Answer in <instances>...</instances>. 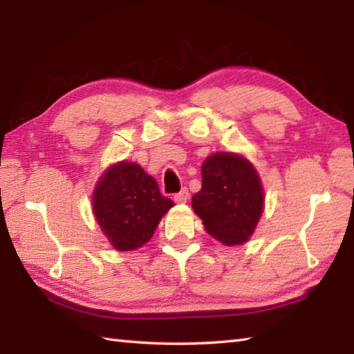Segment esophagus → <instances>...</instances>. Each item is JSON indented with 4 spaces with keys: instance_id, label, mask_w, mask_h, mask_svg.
I'll list each match as a JSON object with an SVG mask.
<instances>
[{
    "instance_id": "esophagus-1",
    "label": "esophagus",
    "mask_w": 354,
    "mask_h": 354,
    "mask_svg": "<svg viewBox=\"0 0 354 354\" xmlns=\"http://www.w3.org/2000/svg\"><path fill=\"white\" fill-rule=\"evenodd\" d=\"M189 196H190L189 190L187 189H183L181 192H178V194L173 195V198H175L176 203H185V201L189 200Z\"/></svg>"
}]
</instances>
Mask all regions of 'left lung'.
Returning <instances> with one entry per match:
<instances>
[{
	"mask_svg": "<svg viewBox=\"0 0 354 354\" xmlns=\"http://www.w3.org/2000/svg\"><path fill=\"white\" fill-rule=\"evenodd\" d=\"M201 175V190L192 198V207L206 231L225 245L247 242L263 206L253 165L242 156L217 153L205 160Z\"/></svg>",
	"mask_w": 354,
	"mask_h": 354,
	"instance_id": "left-lung-1",
	"label": "left lung"
}]
</instances>
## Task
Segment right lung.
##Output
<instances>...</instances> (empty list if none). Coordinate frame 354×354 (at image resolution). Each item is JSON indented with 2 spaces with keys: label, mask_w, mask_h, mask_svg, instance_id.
Returning a JSON list of instances; mask_svg holds the SVG:
<instances>
[{
  "label": "right lung",
  "mask_w": 354,
  "mask_h": 354,
  "mask_svg": "<svg viewBox=\"0 0 354 354\" xmlns=\"http://www.w3.org/2000/svg\"><path fill=\"white\" fill-rule=\"evenodd\" d=\"M171 206L173 201L160 194L156 179L129 162L112 165L93 194L95 218L120 251L147 243Z\"/></svg>",
  "instance_id": "right-lung-1"
}]
</instances>
